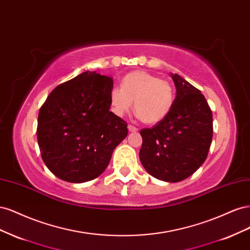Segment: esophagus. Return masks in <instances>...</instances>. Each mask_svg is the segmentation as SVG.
<instances>
[{
  "label": "esophagus",
  "instance_id": "1",
  "mask_svg": "<svg viewBox=\"0 0 250 250\" xmlns=\"http://www.w3.org/2000/svg\"><path fill=\"white\" fill-rule=\"evenodd\" d=\"M128 130H129L130 132H137L138 131V128L135 127V126H133V125H128Z\"/></svg>",
  "mask_w": 250,
  "mask_h": 250
}]
</instances>
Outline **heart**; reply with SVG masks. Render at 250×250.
I'll list each match as a JSON object with an SVG mask.
<instances>
[{"label":"heart","instance_id":"b5f03b06","mask_svg":"<svg viewBox=\"0 0 250 250\" xmlns=\"http://www.w3.org/2000/svg\"><path fill=\"white\" fill-rule=\"evenodd\" d=\"M110 105L117 116H123L132 107L144 123L156 124L169 115L174 104V89L170 82L154 74L138 70L127 74L121 87L110 90Z\"/></svg>","mask_w":250,"mask_h":250}]
</instances>
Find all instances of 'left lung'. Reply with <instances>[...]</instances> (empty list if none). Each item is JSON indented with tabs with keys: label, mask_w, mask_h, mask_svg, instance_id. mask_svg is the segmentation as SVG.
<instances>
[{
	"label": "left lung",
	"mask_w": 250,
	"mask_h": 250,
	"mask_svg": "<svg viewBox=\"0 0 250 250\" xmlns=\"http://www.w3.org/2000/svg\"><path fill=\"white\" fill-rule=\"evenodd\" d=\"M176 97L162 122L141 130L140 160L153 177L178 183L207 160L213 139V113L200 90L171 74Z\"/></svg>",
	"instance_id": "obj_1"
}]
</instances>
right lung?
I'll list each match as a JSON object with an SVG mask.
<instances>
[{
  "label": "right lung",
  "instance_id": "right-lung-1",
  "mask_svg": "<svg viewBox=\"0 0 250 250\" xmlns=\"http://www.w3.org/2000/svg\"><path fill=\"white\" fill-rule=\"evenodd\" d=\"M110 77L86 71L52 90L39 113L37 141L43 163L58 178L81 184L108 166L128 134L109 110Z\"/></svg>",
  "mask_w": 250,
  "mask_h": 250
}]
</instances>
